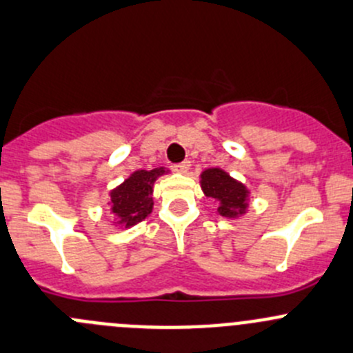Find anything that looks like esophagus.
Here are the masks:
<instances>
[{"mask_svg":"<svg viewBox=\"0 0 353 353\" xmlns=\"http://www.w3.org/2000/svg\"><path fill=\"white\" fill-rule=\"evenodd\" d=\"M190 167H191L190 160H184V162L176 163V165H174V170H176V172H179V174H186L188 170H190Z\"/></svg>","mask_w":353,"mask_h":353,"instance_id":"obj_1","label":"esophagus"}]
</instances>
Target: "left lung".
Wrapping results in <instances>:
<instances>
[{"label":"left lung","instance_id":"8db88e82","mask_svg":"<svg viewBox=\"0 0 353 353\" xmlns=\"http://www.w3.org/2000/svg\"><path fill=\"white\" fill-rule=\"evenodd\" d=\"M201 188L206 196L219 201V213L222 216L236 219L248 210L249 191L243 183L232 179L219 167L206 169L201 174Z\"/></svg>","mask_w":353,"mask_h":353}]
</instances>
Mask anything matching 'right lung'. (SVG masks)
Wrapping results in <instances>:
<instances>
[{
	"instance_id": "1",
	"label": "right lung",
	"mask_w": 353,
	"mask_h": 353,
	"mask_svg": "<svg viewBox=\"0 0 353 353\" xmlns=\"http://www.w3.org/2000/svg\"><path fill=\"white\" fill-rule=\"evenodd\" d=\"M165 174L163 167L154 170H137L123 184L110 191V210L116 215L117 225L133 227L147 219L154 208V183Z\"/></svg>"
}]
</instances>
